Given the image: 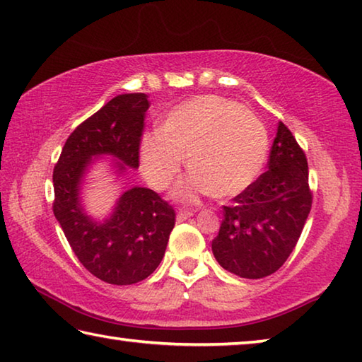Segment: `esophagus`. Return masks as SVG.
Segmentation results:
<instances>
[{
  "mask_svg": "<svg viewBox=\"0 0 362 362\" xmlns=\"http://www.w3.org/2000/svg\"><path fill=\"white\" fill-rule=\"evenodd\" d=\"M193 216V212L192 211H185V209H180L179 212H177V222H185L187 218H189Z\"/></svg>",
  "mask_w": 362,
  "mask_h": 362,
  "instance_id": "obj_1",
  "label": "esophagus"
}]
</instances>
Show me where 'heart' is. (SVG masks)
<instances>
[{"label":"heart","mask_w":362,"mask_h":362,"mask_svg":"<svg viewBox=\"0 0 362 362\" xmlns=\"http://www.w3.org/2000/svg\"><path fill=\"white\" fill-rule=\"evenodd\" d=\"M268 156V134L252 110L217 95L182 102L159 122L156 136H146L139 158L146 182L168 188L187 158V182L177 188L182 199L209 192L233 198L252 185Z\"/></svg>","instance_id":"obj_1"}]
</instances>
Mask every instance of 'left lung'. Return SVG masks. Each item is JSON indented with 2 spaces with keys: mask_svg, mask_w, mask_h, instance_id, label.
<instances>
[{
  "mask_svg": "<svg viewBox=\"0 0 362 362\" xmlns=\"http://www.w3.org/2000/svg\"><path fill=\"white\" fill-rule=\"evenodd\" d=\"M311 209L308 163L292 132L278 122L268 170L223 206L212 252L236 276L260 279L283 267Z\"/></svg>",
  "mask_w": 362,
  "mask_h": 362,
  "instance_id": "obj_1",
  "label": "left lung"
}]
</instances>
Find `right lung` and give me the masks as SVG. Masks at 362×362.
Masks as SVG:
<instances>
[{
  "label": "right lung",
  "mask_w": 362,
  "mask_h": 362,
  "mask_svg": "<svg viewBox=\"0 0 362 362\" xmlns=\"http://www.w3.org/2000/svg\"><path fill=\"white\" fill-rule=\"evenodd\" d=\"M146 94H121L81 122L66 139L54 168V216L66 241L95 278L127 286L144 281L161 263L175 212L150 188L126 189L108 216L95 218L84 204L88 174L100 158L116 179L139 168V145L148 110Z\"/></svg>",
  "instance_id": "1"
}]
</instances>
